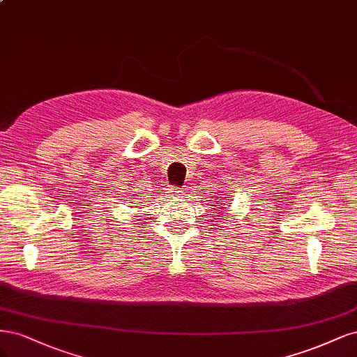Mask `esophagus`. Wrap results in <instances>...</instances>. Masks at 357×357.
Segmentation results:
<instances>
[{
	"label": "esophagus",
	"mask_w": 357,
	"mask_h": 357,
	"mask_svg": "<svg viewBox=\"0 0 357 357\" xmlns=\"http://www.w3.org/2000/svg\"><path fill=\"white\" fill-rule=\"evenodd\" d=\"M169 195H170L172 199H178V197H181V195H182V190H179V188H176V187L170 188V190H169Z\"/></svg>",
	"instance_id": "1"
}]
</instances>
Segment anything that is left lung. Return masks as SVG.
Wrapping results in <instances>:
<instances>
[{"instance_id":"left-lung-1","label":"left lung","mask_w":357,"mask_h":357,"mask_svg":"<svg viewBox=\"0 0 357 357\" xmlns=\"http://www.w3.org/2000/svg\"><path fill=\"white\" fill-rule=\"evenodd\" d=\"M213 211H216L218 213V218L216 220H225V213H224V209L227 211L228 209V204H227V197H224L222 194H220V197H216L213 200Z\"/></svg>"}]
</instances>
